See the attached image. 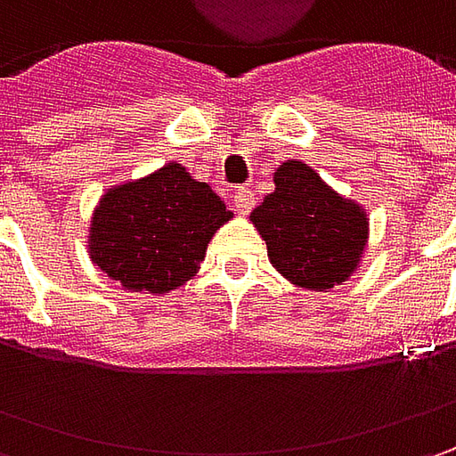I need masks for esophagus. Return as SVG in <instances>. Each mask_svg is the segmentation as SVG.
<instances>
[{
    "label": "esophagus",
    "mask_w": 456,
    "mask_h": 456,
    "mask_svg": "<svg viewBox=\"0 0 456 456\" xmlns=\"http://www.w3.org/2000/svg\"><path fill=\"white\" fill-rule=\"evenodd\" d=\"M254 205H256V198L248 187H240V190H236V195H233V208H236L238 216H248Z\"/></svg>",
    "instance_id": "34e87169"
}]
</instances>
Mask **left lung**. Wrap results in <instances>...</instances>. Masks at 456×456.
Instances as JSON below:
<instances>
[{
  "label": "left lung",
  "instance_id": "8db88e82",
  "mask_svg": "<svg viewBox=\"0 0 456 456\" xmlns=\"http://www.w3.org/2000/svg\"><path fill=\"white\" fill-rule=\"evenodd\" d=\"M273 192L251 213L273 269L305 289L324 291L358 272L368 216L299 159L273 172Z\"/></svg>",
  "mask_w": 456,
  "mask_h": 456
}]
</instances>
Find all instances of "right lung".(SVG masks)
Returning <instances> with one entry per match:
<instances>
[{
	"mask_svg": "<svg viewBox=\"0 0 456 456\" xmlns=\"http://www.w3.org/2000/svg\"><path fill=\"white\" fill-rule=\"evenodd\" d=\"M233 218L225 202L177 162L116 184L98 200L88 256L124 289L165 294L200 269L210 238Z\"/></svg>",
	"mask_w": 456,
	"mask_h": 456,
	"instance_id": "1",
	"label": "right lung"
}]
</instances>
